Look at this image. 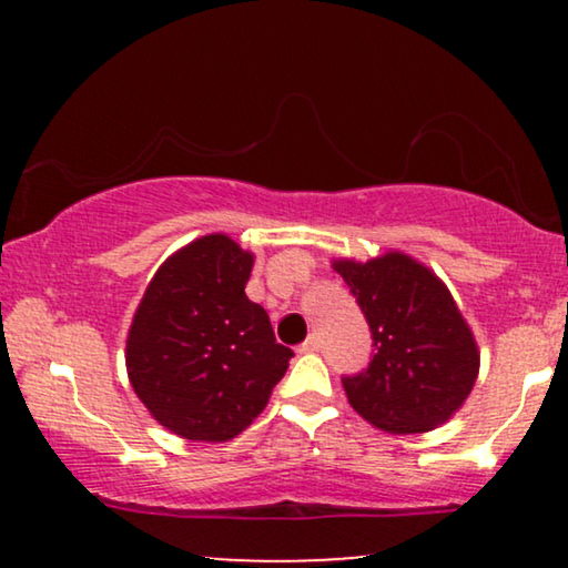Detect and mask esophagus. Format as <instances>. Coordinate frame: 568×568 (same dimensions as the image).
Wrapping results in <instances>:
<instances>
[{"label":"esophagus","instance_id":"34e87169","mask_svg":"<svg viewBox=\"0 0 568 568\" xmlns=\"http://www.w3.org/2000/svg\"><path fill=\"white\" fill-rule=\"evenodd\" d=\"M317 348H321V338H317V336H310V338L305 341V344H302V346L297 348V352H300V354H315Z\"/></svg>","mask_w":568,"mask_h":568}]
</instances>
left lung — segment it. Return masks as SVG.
Returning a JSON list of instances; mask_svg holds the SVG:
<instances>
[{"mask_svg":"<svg viewBox=\"0 0 568 568\" xmlns=\"http://www.w3.org/2000/svg\"><path fill=\"white\" fill-rule=\"evenodd\" d=\"M331 266L375 338L367 372L344 377L352 408L387 434H422L449 422L476 385L480 352L447 284L403 251L333 258Z\"/></svg>","mask_w":568,"mask_h":568,"instance_id":"left-lung-1","label":"left lung"}]
</instances>
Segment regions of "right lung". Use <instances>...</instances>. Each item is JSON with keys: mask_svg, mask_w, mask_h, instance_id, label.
<instances>
[{"mask_svg": "<svg viewBox=\"0 0 568 568\" xmlns=\"http://www.w3.org/2000/svg\"><path fill=\"white\" fill-rule=\"evenodd\" d=\"M255 255L224 232L154 271L126 336V372L154 422L191 442H230L290 367L266 310L247 300Z\"/></svg>", "mask_w": 568, "mask_h": 568, "instance_id": "right-lung-1", "label": "right lung"}]
</instances>
